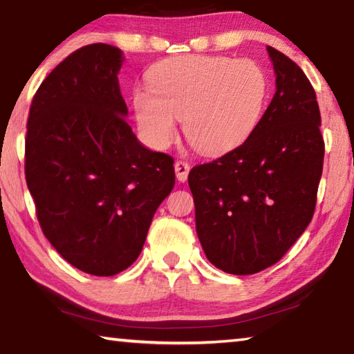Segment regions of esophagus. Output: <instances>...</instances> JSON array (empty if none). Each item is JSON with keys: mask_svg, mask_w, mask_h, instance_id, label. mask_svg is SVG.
<instances>
[{"mask_svg": "<svg viewBox=\"0 0 354 354\" xmlns=\"http://www.w3.org/2000/svg\"><path fill=\"white\" fill-rule=\"evenodd\" d=\"M189 170H191V165L186 160H176L175 162V171H176V178L178 181L184 183L187 179Z\"/></svg>", "mask_w": 354, "mask_h": 354, "instance_id": "1", "label": "esophagus"}]
</instances>
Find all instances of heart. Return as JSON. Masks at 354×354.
<instances>
[{"instance_id": "b5f03b06", "label": "heart", "mask_w": 354, "mask_h": 354, "mask_svg": "<svg viewBox=\"0 0 354 354\" xmlns=\"http://www.w3.org/2000/svg\"><path fill=\"white\" fill-rule=\"evenodd\" d=\"M151 88H136L133 106L145 138L163 149L176 135L203 154L230 151L251 135L266 106L268 84L259 65L216 55H181L157 65Z\"/></svg>"}]
</instances>
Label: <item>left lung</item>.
<instances>
[{
	"label": "left lung",
	"mask_w": 354,
	"mask_h": 354,
	"mask_svg": "<svg viewBox=\"0 0 354 354\" xmlns=\"http://www.w3.org/2000/svg\"><path fill=\"white\" fill-rule=\"evenodd\" d=\"M277 92L235 149L189 173L195 229L208 261L234 275L266 270L313 218L324 140L316 93L297 63L267 47Z\"/></svg>",
	"instance_id": "8db88e82"
}]
</instances>
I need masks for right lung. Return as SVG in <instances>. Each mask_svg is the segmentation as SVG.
<instances>
[{
	"label": "right lung",
	"instance_id": "right-lung-1",
	"mask_svg": "<svg viewBox=\"0 0 354 354\" xmlns=\"http://www.w3.org/2000/svg\"><path fill=\"white\" fill-rule=\"evenodd\" d=\"M122 60L103 42L75 50L41 82L26 122L25 178L42 234L95 277L136 261L175 186L173 157L147 149L125 122Z\"/></svg>",
	"mask_w": 354,
	"mask_h": 354
}]
</instances>
